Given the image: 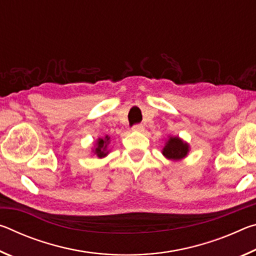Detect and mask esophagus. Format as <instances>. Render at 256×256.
<instances>
[{
  "mask_svg": "<svg viewBox=\"0 0 256 256\" xmlns=\"http://www.w3.org/2000/svg\"><path fill=\"white\" fill-rule=\"evenodd\" d=\"M132 130L134 132H144V125H134V126L132 128Z\"/></svg>",
  "mask_w": 256,
  "mask_h": 256,
  "instance_id": "34e87169",
  "label": "esophagus"
}]
</instances>
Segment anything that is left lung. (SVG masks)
<instances>
[{"instance_id":"8db88e82","label":"left lung","mask_w":256,"mask_h":256,"mask_svg":"<svg viewBox=\"0 0 256 256\" xmlns=\"http://www.w3.org/2000/svg\"><path fill=\"white\" fill-rule=\"evenodd\" d=\"M190 144L180 136H170L164 140V146L162 150V156L172 162H180L188 157L190 152Z\"/></svg>"}]
</instances>
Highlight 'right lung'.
<instances>
[{
	"mask_svg": "<svg viewBox=\"0 0 256 256\" xmlns=\"http://www.w3.org/2000/svg\"><path fill=\"white\" fill-rule=\"evenodd\" d=\"M110 138L108 136H105L104 138H98L97 141H94L92 152H94V154H96V157L98 159L105 158L110 151Z\"/></svg>",
	"mask_w": 256,
	"mask_h": 256,
	"instance_id": "add662e5",
	"label": "right lung"
}]
</instances>
